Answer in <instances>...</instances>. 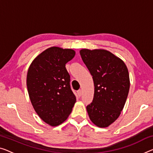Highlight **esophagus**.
<instances>
[{"mask_svg":"<svg viewBox=\"0 0 153 153\" xmlns=\"http://www.w3.org/2000/svg\"><path fill=\"white\" fill-rule=\"evenodd\" d=\"M77 93V95H78L79 97H80L82 95V90H78Z\"/></svg>","mask_w":153,"mask_h":153,"instance_id":"obj_1","label":"esophagus"}]
</instances>
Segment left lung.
Returning a JSON list of instances; mask_svg holds the SVG:
<instances>
[{
    "label": "left lung",
    "instance_id": "left-lung-1",
    "mask_svg": "<svg viewBox=\"0 0 153 153\" xmlns=\"http://www.w3.org/2000/svg\"><path fill=\"white\" fill-rule=\"evenodd\" d=\"M94 83V96L86 106L91 122L106 128L119 117L126 103L130 88L126 65L122 59L102 49L79 51Z\"/></svg>",
    "mask_w": 153,
    "mask_h": 153
}]
</instances>
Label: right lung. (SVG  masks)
<instances>
[{"label":"right lung","mask_w":153,"mask_h":153,"mask_svg":"<svg viewBox=\"0 0 153 153\" xmlns=\"http://www.w3.org/2000/svg\"><path fill=\"white\" fill-rule=\"evenodd\" d=\"M76 55L72 49L51 47L34 58L27 74V87L34 110L51 126L67 119L76 102L65 65Z\"/></svg>","instance_id":"obj_1"}]
</instances>
